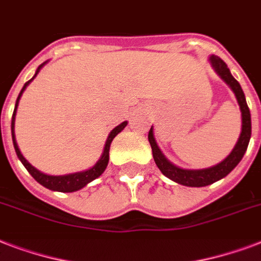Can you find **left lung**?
<instances>
[{"instance_id": "left-lung-1", "label": "left lung", "mask_w": 261, "mask_h": 261, "mask_svg": "<svg viewBox=\"0 0 261 261\" xmlns=\"http://www.w3.org/2000/svg\"><path fill=\"white\" fill-rule=\"evenodd\" d=\"M208 62H210L211 67L215 70V73L233 90V93H234L237 102H239L240 106V111H241V133H240L239 141H237V143L233 147V150L230 151V154L227 155L223 161L214 165V167L204 168V169H184V168H180L172 164L164 155V153L159 147L157 141L154 138L153 126H151L150 131H149V142H150L155 165L159 167L160 171L163 172V174H165L168 178H171V180H173L177 184L187 187L210 186L213 182L218 181V180L223 178L225 176H227L239 165L240 161L243 160L244 154H245V151L248 149V145H249V139H251L252 134L251 112H249V108H248L245 94H244L243 89H241V85L231 75L227 65L219 57L210 55Z\"/></svg>"}]
</instances>
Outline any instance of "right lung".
Instances as JSON below:
<instances>
[{
	"label": "right lung",
	"instance_id": "obj_1",
	"mask_svg": "<svg viewBox=\"0 0 261 261\" xmlns=\"http://www.w3.org/2000/svg\"><path fill=\"white\" fill-rule=\"evenodd\" d=\"M48 62V61H47ZM47 62L42 63L40 66L36 69V73L32 79L28 81V83L24 84V87H22L21 92L18 94L17 100H16V106H14V111H13V116H12V141H13V146L14 150H16V154H17L18 160L21 161V164L25 167V169L31 173V176L39 182V184H42L43 187H46L48 190L51 191H58V192H74V191H79L81 188H84L85 186H88L90 181H93L94 178L100 177L102 174V172L106 171L107 165H108V161H110V146L111 142L114 141V138L116 135L120 133V131L127 126V122L120 123L119 126H116L114 130L111 131L110 134H108V138L106 141V145H104V150H102L101 157L98 159V161L94 164L93 167L87 169V171H81V172H75V173H67V174H59V176H54V174H47L40 172L39 169H36L35 167H32L28 161L25 160V157L21 154V151L18 149V145L16 142V135H14V119H16V112H17V107H18V101H20V98H21L22 93H24V90L25 88L32 83V80L38 75V73L40 71L44 65Z\"/></svg>",
	"mask_w": 261,
	"mask_h": 261
}]
</instances>
